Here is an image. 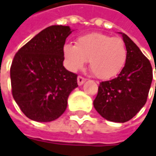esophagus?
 I'll use <instances>...</instances> for the list:
<instances>
[{
  "mask_svg": "<svg viewBox=\"0 0 156 156\" xmlns=\"http://www.w3.org/2000/svg\"><path fill=\"white\" fill-rule=\"evenodd\" d=\"M86 78H84V77H82L81 75H79L78 77H77V82H78V85H82L85 81H86Z\"/></svg>",
  "mask_w": 156,
  "mask_h": 156,
  "instance_id": "1",
  "label": "esophagus"
}]
</instances>
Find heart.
Returning <instances> with one entry per match:
<instances>
[{"label": "heart", "instance_id": "b5f03b06", "mask_svg": "<svg viewBox=\"0 0 156 156\" xmlns=\"http://www.w3.org/2000/svg\"><path fill=\"white\" fill-rule=\"evenodd\" d=\"M63 54L70 70L82 69L89 61L91 72L101 80L111 79L120 74L128 59V50L122 39L101 33L82 35L75 45L66 44Z\"/></svg>", "mask_w": 156, "mask_h": 156}]
</instances>
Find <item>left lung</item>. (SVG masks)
Instances as JSON below:
<instances>
[{"label": "left lung", "instance_id": "1", "mask_svg": "<svg viewBox=\"0 0 156 156\" xmlns=\"http://www.w3.org/2000/svg\"><path fill=\"white\" fill-rule=\"evenodd\" d=\"M121 34L128 50L127 62L117 77L100 83L94 101L100 115L115 122H128L141 110L153 79L149 60L127 34Z\"/></svg>", "mask_w": 156, "mask_h": 156}]
</instances>
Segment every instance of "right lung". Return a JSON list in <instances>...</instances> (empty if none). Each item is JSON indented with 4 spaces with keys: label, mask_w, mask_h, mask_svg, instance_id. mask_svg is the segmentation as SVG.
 <instances>
[{
    "label": "right lung",
    "mask_w": 156,
    "mask_h": 156,
    "mask_svg": "<svg viewBox=\"0 0 156 156\" xmlns=\"http://www.w3.org/2000/svg\"><path fill=\"white\" fill-rule=\"evenodd\" d=\"M72 33L55 25L41 31L15 54L10 68L12 94L29 119L48 122L65 112L77 75L63 67V47Z\"/></svg>",
    "instance_id": "add662e5"
}]
</instances>
